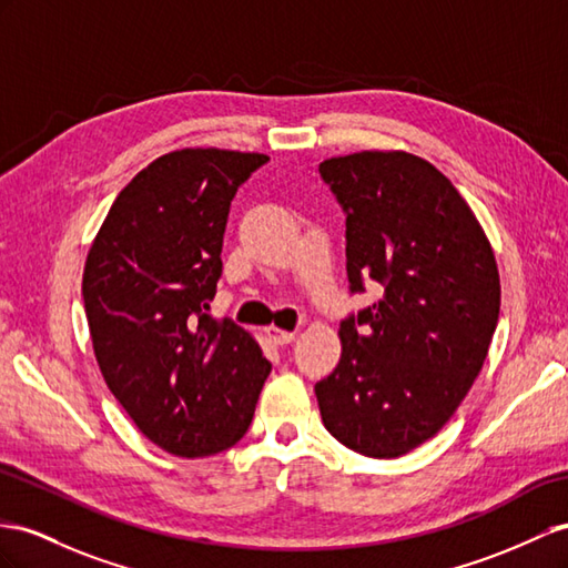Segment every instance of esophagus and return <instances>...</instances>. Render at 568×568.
Listing matches in <instances>:
<instances>
[{
	"instance_id": "34e87169",
	"label": "esophagus",
	"mask_w": 568,
	"mask_h": 568,
	"mask_svg": "<svg viewBox=\"0 0 568 568\" xmlns=\"http://www.w3.org/2000/svg\"><path fill=\"white\" fill-rule=\"evenodd\" d=\"M266 333H268V338H271L275 345H287V343L295 341V333H293V331H281V328H275V326H268Z\"/></svg>"
}]
</instances>
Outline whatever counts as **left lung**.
<instances>
[{
	"instance_id": "obj_1",
	"label": "left lung",
	"mask_w": 568,
	"mask_h": 568,
	"mask_svg": "<svg viewBox=\"0 0 568 568\" xmlns=\"http://www.w3.org/2000/svg\"><path fill=\"white\" fill-rule=\"evenodd\" d=\"M345 213L351 295L382 300L341 322L343 355L316 382L324 427L369 458H398L439 432L485 365L499 271L470 206L410 153L362 151L318 165Z\"/></svg>"
}]
</instances>
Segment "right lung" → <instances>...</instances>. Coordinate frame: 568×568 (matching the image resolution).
<instances>
[{
	"label": "right lung",
	"instance_id": "1",
	"mask_svg": "<svg viewBox=\"0 0 568 568\" xmlns=\"http://www.w3.org/2000/svg\"><path fill=\"white\" fill-rule=\"evenodd\" d=\"M268 158L184 149L129 182L83 268V307L108 388L153 444L182 458L235 446L271 362L206 312L237 189Z\"/></svg>",
	"mask_w": 568,
	"mask_h": 568
}]
</instances>
